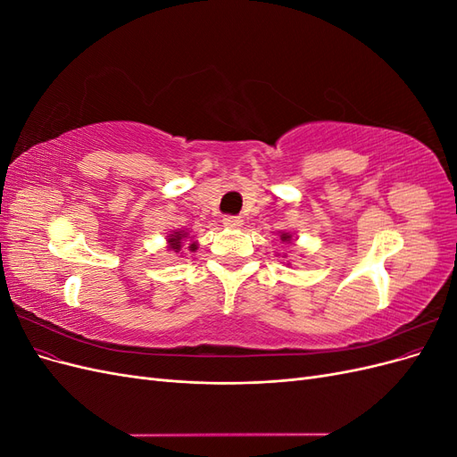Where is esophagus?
I'll list each match as a JSON object with an SVG mask.
<instances>
[{
  "label": "esophagus",
  "mask_w": 457,
  "mask_h": 457,
  "mask_svg": "<svg viewBox=\"0 0 457 457\" xmlns=\"http://www.w3.org/2000/svg\"><path fill=\"white\" fill-rule=\"evenodd\" d=\"M242 217H238V215H225V219H223V225L227 227V228H238V227H242Z\"/></svg>",
  "instance_id": "obj_1"
}]
</instances>
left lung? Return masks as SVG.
Listing matches in <instances>:
<instances>
[{
    "instance_id": "obj_1",
    "label": "left lung",
    "mask_w": 457,
    "mask_h": 457,
    "mask_svg": "<svg viewBox=\"0 0 457 457\" xmlns=\"http://www.w3.org/2000/svg\"><path fill=\"white\" fill-rule=\"evenodd\" d=\"M289 238H292L289 234H282V242H289Z\"/></svg>"
}]
</instances>
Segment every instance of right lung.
Listing matches in <instances>:
<instances>
[{
	"instance_id": "1",
	"label": "right lung",
	"mask_w": 457,
	"mask_h": 457,
	"mask_svg": "<svg viewBox=\"0 0 457 457\" xmlns=\"http://www.w3.org/2000/svg\"><path fill=\"white\" fill-rule=\"evenodd\" d=\"M183 238H187L185 232H173V234H171V237H170V247H171L173 252H181ZM190 247H192V252H195V244H192Z\"/></svg>"
}]
</instances>
